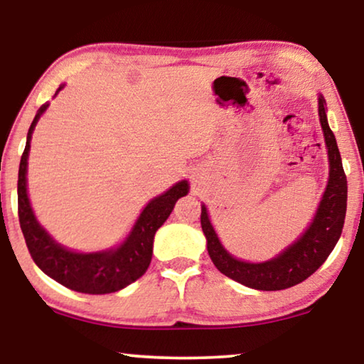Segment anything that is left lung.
I'll return each instance as SVG.
<instances>
[{
  "label": "left lung",
  "mask_w": 364,
  "mask_h": 364,
  "mask_svg": "<svg viewBox=\"0 0 364 364\" xmlns=\"http://www.w3.org/2000/svg\"><path fill=\"white\" fill-rule=\"evenodd\" d=\"M325 107V99L320 94L318 114H320L323 136H325L328 149V161H330V177H328L326 191L323 193L310 227L280 255L262 263L238 260L223 248L213 230L210 218H208L207 207L202 205L200 223L203 235L207 238L208 255L218 272H222L225 277L248 288H255V290H285V288L295 287L313 275L325 263L336 242L340 240L346 215L348 183L335 134L328 126Z\"/></svg>",
  "instance_id": "8db88e82"
}]
</instances>
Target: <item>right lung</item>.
<instances>
[{
	"mask_svg": "<svg viewBox=\"0 0 364 364\" xmlns=\"http://www.w3.org/2000/svg\"><path fill=\"white\" fill-rule=\"evenodd\" d=\"M63 87L64 84L59 86L56 94ZM48 106L49 104H43L33 119L18 172V215L28 250L31 253L34 263L48 277H51L53 280L61 283L69 290L89 293V295L119 291L146 273L152 260L154 235L171 215L178 198L187 196L188 182H177L162 196L152 198L144 207L131 233L119 247L92 253L69 250L54 240L39 225L28 198L26 172L29 147H31L29 142H31L33 131L39 117L46 111Z\"/></svg>",
	"mask_w": 364,
	"mask_h": 364,
	"instance_id": "add662e5",
	"label": "right lung"
}]
</instances>
